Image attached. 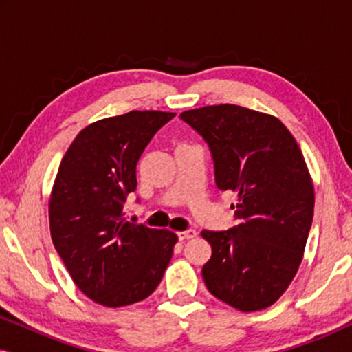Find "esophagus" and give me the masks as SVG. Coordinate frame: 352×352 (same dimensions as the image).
I'll return each mask as SVG.
<instances>
[{
  "label": "esophagus",
  "mask_w": 352,
  "mask_h": 352,
  "mask_svg": "<svg viewBox=\"0 0 352 352\" xmlns=\"http://www.w3.org/2000/svg\"><path fill=\"white\" fill-rule=\"evenodd\" d=\"M197 235V232L194 229H187V230H182V232H177V239L179 240H189V239H194Z\"/></svg>",
  "instance_id": "obj_1"
}]
</instances>
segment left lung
<instances>
[{"instance_id": "obj_1", "label": "left lung", "mask_w": 352, "mask_h": 352, "mask_svg": "<svg viewBox=\"0 0 352 352\" xmlns=\"http://www.w3.org/2000/svg\"><path fill=\"white\" fill-rule=\"evenodd\" d=\"M182 122L208 144L219 190L237 194V226L204 230L201 269L218 300L243 312L266 309L300 267L314 216V187L295 138L280 120L234 104L187 110Z\"/></svg>"}]
</instances>
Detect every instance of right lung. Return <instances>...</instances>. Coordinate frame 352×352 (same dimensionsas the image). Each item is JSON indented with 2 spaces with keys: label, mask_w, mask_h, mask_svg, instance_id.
I'll return each instance as SVG.
<instances>
[{
  "label": "right lung",
  "mask_w": 352,
  "mask_h": 352,
  "mask_svg": "<svg viewBox=\"0 0 352 352\" xmlns=\"http://www.w3.org/2000/svg\"><path fill=\"white\" fill-rule=\"evenodd\" d=\"M176 113L133 110L81 129L62 158L50 200L52 243L75 285L107 307L146 300L177 235L123 218L144 148Z\"/></svg>",
  "instance_id": "add662e5"
}]
</instances>
